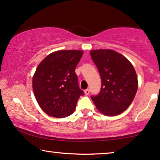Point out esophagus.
I'll return each mask as SVG.
<instances>
[{
    "instance_id": "1",
    "label": "esophagus",
    "mask_w": 160,
    "mask_h": 160,
    "mask_svg": "<svg viewBox=\"0 0 160 160\" xmlns=\"http://www.w3.org/2000/svg\"><path fill=\"white\" fill-rule=\"evenodd\" d=\"M84 93H85V95H89V93H90V90L89 89H86V90H85L84 91Z\"/></svg>"
}]
</instances>
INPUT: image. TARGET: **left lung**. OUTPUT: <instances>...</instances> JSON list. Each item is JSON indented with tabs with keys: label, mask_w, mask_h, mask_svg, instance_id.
Here are the masks:
<instances>
[{
	"label": "left lung",
	"mask_w": 160,
	"mask_h": 160,
	"mask_svg": "<svg viewBox=\"0 0 160 160\" xmlns=\"http://www.w3.org/2000/svg\"><path fill=\"white\" fill-rule=\"evenodd\" d=\"M102 79L99 93L91 99L101 113L115 116L129 107L138 90V78L133 66L124 56L113 50L91 51Z\"/></svg>",
	"instance_id": "1"
}]
</instances>
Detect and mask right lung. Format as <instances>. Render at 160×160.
I'll return each instance as SVG.
<instances>
[{"label":"right lung","mask_w":160,"mask_h":160,"mask_svg":"<svg viewBox=\"0 0 160 160\" xmlns=\"http://www.w3.org/2000/svg\"><path fill=\"white\" fill-rule=\"evenodd\" d=\"M82 51L53 52L40 63L32 78V89L38 104L45 113L57 118L68 117L75 111L80 96L75 68Z\"/></svg>","instance_id":"1"}]
</instances>
